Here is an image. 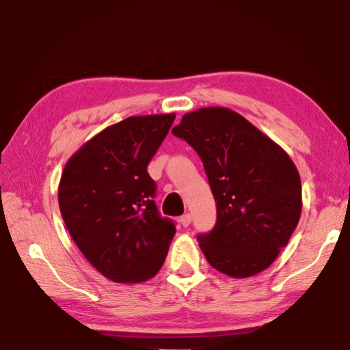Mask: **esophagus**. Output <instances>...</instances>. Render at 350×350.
I'll use <instances>...</instances> for the list:
<instances>
[{
  "label": "esophagus",
  "instance_id": "1",
  "mask_svg": "<svg viewBox=\"0 0 350 350\" xmlns=\"http://www.w3.org/2000/svg\"><path fill=\"white\" fill-rule=\"evenodd\" d=\"M191 215H189V213H187V215H183L182 217H180V224L183 225V227H188L189 224H191Z\"/></svg>",
  "mask_w": 350,
  "mask_h": 350
}]
</instances>
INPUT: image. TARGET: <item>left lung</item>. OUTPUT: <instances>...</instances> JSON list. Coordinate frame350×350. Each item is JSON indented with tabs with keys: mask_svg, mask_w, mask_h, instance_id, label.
<instances>
[{
	"mask_svg": "<svg viewBox=\"0 0 350 350\" xmlns=\"http://www.w3.org/2000/svg\"><path fill=\"white\" fill-rule=\"evenodd\" d=\"M173 134L202 159L217 221L199 234L213 269L248 278L270 267L299 222L301 179L282 148L238 112L210 106L182 117Z\"/></svg>",
	"mask_w": 350,
	"mask_h": 350,
	"instance_id": "8db88e82",
	"label": "left lung"
}]
</instances>
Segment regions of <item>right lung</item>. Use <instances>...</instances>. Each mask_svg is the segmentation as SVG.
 Returning a JSON list of instances; mask_svg holds the SVG:
<instances>
[{
  "instance_id": "1",
  "label": "right lung",
  "mask_w": 350,
  "mask_h": 350,
  "mask_svg": "<svg viewBox=\"0 0 350 350\" xmlns=\"http://www.w3.org/2000/svg\"><path fill=\"white\" fill-rule=\"evenodd\" d=\"M174 118L128 117L88 140L63 170L58 205L70 238L114 282L151 280L176 234L173 221L159 215L146 171Z\"/></svg>"
}]
</instances>
